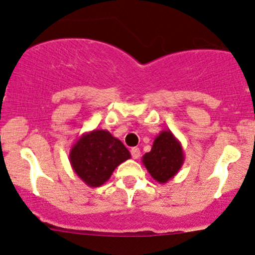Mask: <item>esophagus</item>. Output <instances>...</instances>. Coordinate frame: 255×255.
<instances>
[{
	"instance_id": "1",
	"label": "esophagus",
	"mask_w": 255,
	"mask_h": 255,
	"mask_svg": "<svg viewBox=\"0 0 255 255\" xmlns=\"http://www.w3.org/2000/svg\"><path fill=\"white\" fill-rule=\"evenodd\" d=\"M130 154H132V157L134 160L139 159V156H140V149H139V148H133L132 150H130Z\"/></svg>"
}]
</instances>
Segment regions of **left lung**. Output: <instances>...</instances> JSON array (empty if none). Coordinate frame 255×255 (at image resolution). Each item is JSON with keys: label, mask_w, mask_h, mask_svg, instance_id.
I'll return each instance as SVG.
<instances>
[{"label": "left lung", "mask_w": 255, "mask_h": 255, "mask_svg": "<svg viewBox=\"0 0 255 255\" xmlns=\"http://www.w3.org/2000/svg\"><path fill=\"white\" fill-rule=\"evenodd\" d=\"M150 176L159 183H167L181 170L184 162L182 144L170 129L160 132L151 150L141 159Z\"/></svg>", "instance_id": "8db88e82"}]
</instances>
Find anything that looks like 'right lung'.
I'll list each match as a JSON object with an SVG mask.
<instances>
[{
    "label": "right lung",
    "mask_w": 255,
    "mask_h": 255,
    "mask_svg": "<svg viewBox=\"0 0 255 255\" xmlns=\"http://www.w3.org/2000/svg\"><path fill=\"white\" fill-rule=\"evenodd\" d=\"M128 159V149L106 129L84 133L69 151V162L76 175L94 188L109 181L115 168Z\"/></svg>",
    "instance_id": "right-lung-1"
}]
</instances>
